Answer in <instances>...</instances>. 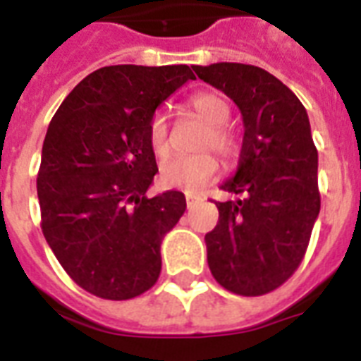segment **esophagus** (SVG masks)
I'll return each instance as SVG.
<instances>
[{"mask_svg": "<svg viewBox=\"0 0 361 361\" xmlns=\"http://www.w3.org/2000/svg\"><path fill=\"white\" fill-rule=\"evenodd\" d=\"M195 206H197V198L187 197V209H192Z\"/></svg>", "mask_w": 361, "mask_h": 361, "instance_id": "1", "label": "esophagus"}]
</instances>
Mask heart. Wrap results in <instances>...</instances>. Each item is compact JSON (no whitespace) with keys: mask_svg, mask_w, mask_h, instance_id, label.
I'll list each match as a JSON object with an SVG mask.
<instances>
[{"mask_svg":"<svg viewBox=\"0 0 361 361\" xmlns=\"http://www.w3.org/2000/svg\"><path fill=\"white\" fill-rule=\"evenodd\" d=\"M191 109L200 120L209 125L208 133L204 135L200 147H212L221 157L231 159L238 153V140L225 123L231 116V109L217 93H198L191 99ZM147 144L157 157H166L170 152L169 138V118L163 112H155L147 123ZM219 163L208 152L189 155V157H174L161 166L159 180L164 187L181 189V191H198L217 174Z\"/></svg>","mask_w":361,"mask_h":361,"instance_id":"b5f03b06","label":"heart"}]
</instances>
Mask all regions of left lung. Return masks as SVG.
I'll use <instances>...</instances> for the list:
<instances>
[{
    "instance_id": "obj_1",
    "label": "left lung",
    "mask_w": 361,
    "mask_h": 361,
    "mask_svg": "<svg viewBox=\"0 0 361 361\" xmlns=\"http://www.w3.org/2000/svg\"><path fill=\"white\" fill-rule=\"evenodd\" d=\"M192 69L238 104L245 127L236 174L221 185L243 198L215 202L219 223L206 234L208 266L226 290L262 296L296 271L320 212L307 112L283 82L255 65Z\"/></svg>"
}]
</instances>
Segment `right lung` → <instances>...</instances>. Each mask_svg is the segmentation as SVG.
Listing matches in <instances>:
<instances>
[{"mask_svg": "<svg viewBox=\"0 0 361 361\" xmlns=\"http://www.w3.org/2000/svg\"><path fill=\"white\" fill-rule=\"evenodd\" d=\"M187 80V65H110L65 97L42 144L41 228L69 277L104 300H130L161 274V241L185 212L183 192L147 198L157 174L147 123Z\"/></svg>", "mask_w": 361, "mask_h": 361, "instance_id": "right-lung-1", "label": "right lung"}]
</instances>
